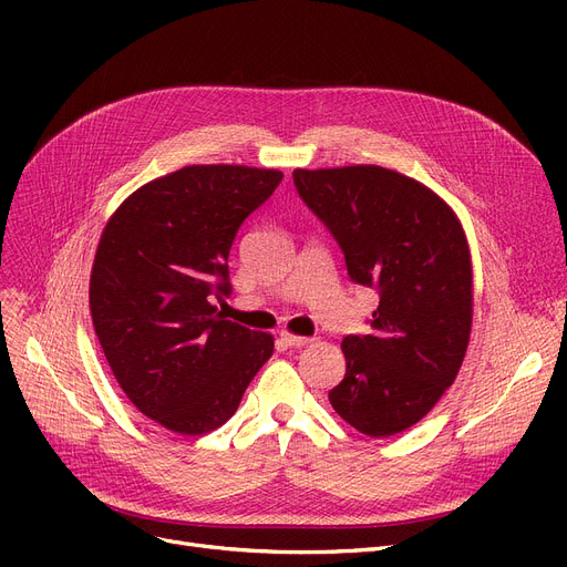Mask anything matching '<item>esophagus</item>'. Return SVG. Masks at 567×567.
Segmentation results:
<instances>
[{
    "mask_svg": "<svg viewBox=\"0 0 567 567\" xmlns=\"http://www.w3.org/2000/svg\"><path fill=\"white\" fill-rule=\"evenodd\" d=\"M280 340L285 342V347H293V349H299V347H306V344H310V342H312L310 338H301V336H291V333H287V331H282V333H280Z\"/></svg>",
    "mask_w": 567,
    "mask_h": 567,
    "instance_id": "obj_1",
    "label": "esophagus"
}]
</instances>
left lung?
Masks as SVG:
<instances>
[{"label":"left lung","instance_id":"1","mask_svg":"<svg viewBox=\"0 0 567 567\" xmlns=\"http://www.w3.org/2000/svg\"><path fill=\"white\" fill-rule=\"evenodd\" d=\"M293 186L338 241L351 282L379 293L368 336H347L344 379L329 393L368 436L419 423L451 389L471 333L464 231L430 188L393 169H293Z\"/></svg>","mask_w":567,"mask_h":567}]
</instances>
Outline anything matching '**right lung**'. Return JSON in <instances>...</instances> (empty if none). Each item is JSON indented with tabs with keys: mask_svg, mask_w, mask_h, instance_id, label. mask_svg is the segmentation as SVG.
<instances>
[{
	"mask_svg": "<svg viewBox=\"0 0 567 567\" xmlns=\"http://www.w3.org/2000/svg\"><path fill=\"white\" fill-rule=\"evenodd\" d=\"M278 169L190 165L135 190L103 229L89 306L114 379L148 419L206 434L231 419L274 338L225 319L238 227Z\"/></svg>",
	"mask_w": 567,
	"mask_h": 567,
	"instance_id": "right-lung-1",
	"label": "right lung"
}]
</instances>
